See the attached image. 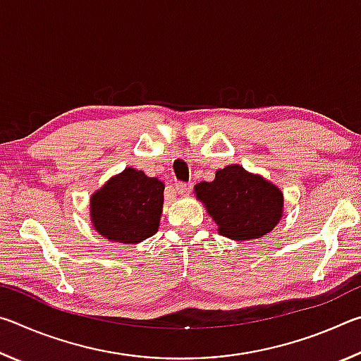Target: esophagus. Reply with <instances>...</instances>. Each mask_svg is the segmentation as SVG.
<instances>
[{
  "mask_svg": "<svg viewBox=\"0 0 361 361\" xmlns=\"http://www.w3.org/2000/svg\"><path fill=\"white\" fill-rule=\"evenodd\" d=\"M175 189H176V192H178V194L185 195V194L191 192L192 185H191V183H183V181H180V183H176V185H175Z\"/></svg>",
  "mask_w": 361,
  "mask_h": 361,
  "instance_id": "obj_1",
  "label": "esophagus"
}]
</instances>
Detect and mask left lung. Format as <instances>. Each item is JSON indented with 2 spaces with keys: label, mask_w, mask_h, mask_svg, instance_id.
<instances>
[{
  "label": "left lung",
  "mask_w": 361,
  "mask_h": 361,
  "mask_svg": "<svg viewBox=\"0 0 361 361\" xmlns=\"http://www.w3.org/2000/svg\"><path fill=\"white\" fill-rule=\"evenodd\" d=\"M218 232L234 240L259 239L282 218L283 194L277 186L240 166L218 170L213 181L195 186Z\"/></svg>",
  "instance_id": "8db88e82"
}]
</instances>
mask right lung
<instances>
[{
  "label": "right lung",
  "instance_id": "1",
  "mask_svg": "<svg viewBox=\"0 0 361 361\" xmlns=\"http://www.w3.org/2000/svg\"><path fill=\"white\" fill-rule=\"evenodd\" d=\"M164 183L126 169L90 199V218L105 239L137 243L154 235L162 213Z\"/></svg>",
  "mask_w": 361,
  "mask_h": 361
}]
</instances>
